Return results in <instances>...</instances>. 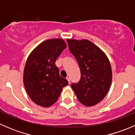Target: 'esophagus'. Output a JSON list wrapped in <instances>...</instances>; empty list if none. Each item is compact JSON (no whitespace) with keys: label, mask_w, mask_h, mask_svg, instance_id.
I'll list each match as a JSON object with an SVG mask.
<instances>
[{"label":"esophagus","mask_w":135,"mask_h":135,"mask_svg":"<svg viewBox=\"0 0 135 135\" xmlns=\"http://www.w3.org/2000/svg\"><path fill=\"white\" fill-rule=\"evenodd\" d=\"M66 80H67L68 81H69V84H70V78L67 77V78H66Z\"/></svg>","instance_id":"obj_1"}]
</instances>
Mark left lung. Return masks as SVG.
<instances>
[{"label": "left lung", "instance_id": "obj_1", "mask_svg": "<svg viewBox=\"0 0 135 135\" xmlns=\"http://www.w3.org/2000/svg\"><path fill=\"white\" fill-rule=\"evenodd\" d=\"M70 52L80 66L81 78L71 84L79 101L92 107L104 98L111 85V65L108 57L99 47L88 40L67 39Z\"/></svg>", "mask_w": 135, "mask_h": 135}]
</instances>
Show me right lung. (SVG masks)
Returning a JSON list of instances; mask_svg holds the SVG:
<instances>
[{
	"label": "right lung",
	"mask_w": 135,
	"mask_h": 135,
	"mask_svg": "<svg viewBox=\"0 0 135 135\" xmlns=\"http://www.w3.org/2000/svg\"><path fill=\"white\" fill-rule=\"evenodd\" d=\"M63 40H47L30 54L23 72V84L31 100L39 106L49 107L56 103L62 88L69 84L59 74L57 58L66 48Z\"/></svg>",
	"instance_id": "1"
}]
</instances>
